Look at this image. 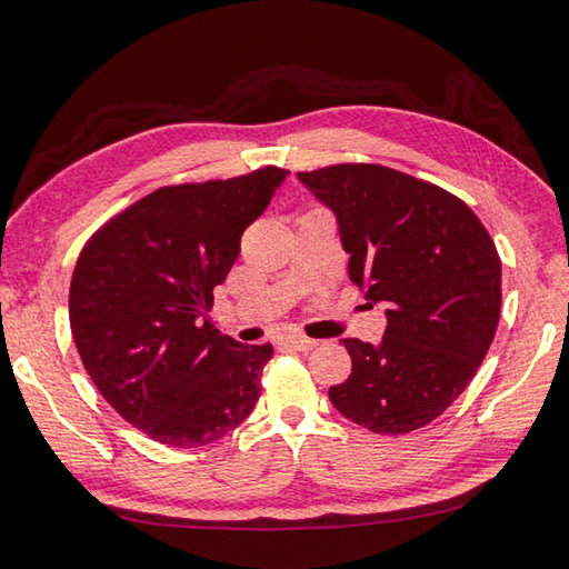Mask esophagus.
I'll return each instance as SVG.
<instances>
[{"label": "esophagus", "instance_id": "1", "mask_svg": "<svg viewBox=\"0 0 569 569\" xmlns=\"http://www.w3.org/2000/svg\"><path fill=\"white\" fill-rule=\"evenodd\" d=\"M281 346H288V348H293V350H313L316 346H318V340H313V338H306V336H286V338H281Z\"/></svg>", "mask_w": 569, "mask_h": 569}]
</instances>
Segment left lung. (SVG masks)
Masks as SVG:
<instances>
[{"instance_id":"1","label":"left lung","mask_w":569,"mask_h":569,"mask_svg":"<svg viewBox=\"0 0 569 569\" xmlns=\"http://www.w3.org/2000/svg\"><path fill=\"white\" fill-rule=\"evenodd\" d=\"M298 179L336 213L350 281L388 316L378 346L343 340L353 368L330 402L380 436L428 426L468 388L498 330L502 266L490 233L458 196L378 163Z\"/></svg>"}]
</instances>
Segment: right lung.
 I'll return each mask as SVG.
<instances>
[{"mask_svg": "<svg viewBox=\"0 0 569 569\" xmlns=\"http://www.w3.org/2000/svg\"><path fill=\"white\" fill-rule=\"evenodd\" d=\"M288 177L161 186L113 216L79 253L69 323L87 373L133 428L169 448L221 440L251 416L271 343L243 346L211 326L213 288L241 236Z\"/></svg>", "mask_w": 569, "mask_h": 569, "instance_id": "add662e5", "label": "right lung"}]
</instances>
